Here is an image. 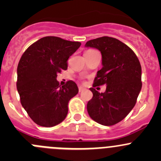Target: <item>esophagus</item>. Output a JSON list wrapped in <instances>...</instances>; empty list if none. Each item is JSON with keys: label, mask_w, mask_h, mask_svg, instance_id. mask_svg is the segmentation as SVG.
<instances>
[{"label": "esophagus", "mask_w": 161, "mask_h": 161, "mask_svg": "<svg viewBox=\"0 0 161 161\" xmlns=\"http://www.w3.org/2000/svg\"><path fill=\"white\" fill-rule=\"evenodd\" d=\"M84 90H85V88H84L83 86H79V92H82V91H83Z\"/></svg>", "instance_id": "esophagus-1"}]
</instances>
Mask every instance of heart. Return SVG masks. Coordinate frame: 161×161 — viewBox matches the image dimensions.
Returning <instances> with one entry per match:
<instances>
[{
    "mask_svg": "<svg viewBox=\"0 0 161 161\" xmlns=\"http://www.w3.org/2000/svg\"><path fill=\"white\" fill-rule=\"evenodd\" d=\"M92 51H93V50H87L86 52V53H89V52H92Z\"/></svg>",
    "mask_w": 161,
    "mask_h": 161,
    "instance_id": "heart-1",
    "label": "heart"
}]
</instances>
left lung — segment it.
I'll return each instance as SVG.
<instances>
[{"label":"left lung","mask_w":161,"mask_h":161,"mask_svg":"<svg viewBox=\"0 0 161 161\" xmlns=\"http://www.w3.org/2000/svg\"><path fill=\"white\" fill-rule=\"evenodd\" d=\"M85 46L97 48L102 54L103 67L97 71L92 86H107L104 92L90 89L92 98L87 103V111L99 124L114 125L136 105L142 88L140 62L130 47L113 37L89 40Z\"/></svg>","instance_id":"left-lung-1"}]
</instances>
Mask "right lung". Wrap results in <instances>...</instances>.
<instances>
[{
  "mask_svg": "<svg viewBox=\"0 0 161 161\" xmlns=\"http://www.w3.org/2000/svg\"><path fill=\"white\" fill-rule=\"evenodd\" d=\"M80 46V42L45 36L32 43L21 57L17 90L22 107L38 125L53 127L67 116L69 100L79 89L71 80L61 86L57 76L68 69V59Z\"/></svg>",
  "mask_w": 161,
  "mask_h": 161,
  "instance_id": "obj_1",
  "label": "right lung"
}]
</instances>
